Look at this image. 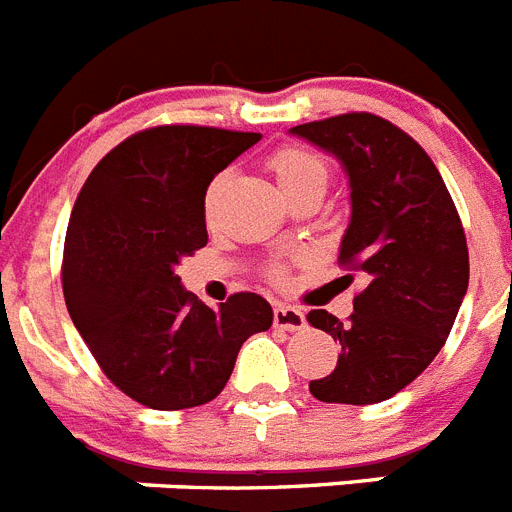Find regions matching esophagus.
<instances>
[{"label":"esophagus","instance_id":"34e87169","mask_svg":"<svg viewBox=\"0 0 512 512\" xmlns=\"http://www.w3.org/2000/svg\"><path fill=\"white\" fill-rule=\"evenodd\" d=\"M273 322L275 327H281V330H301L306 324L304 311L296 309V306H288V304H275L273 309Z\"/></svg>","mask_w":512,"mask_h":512}]
</instances>
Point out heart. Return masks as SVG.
Segmentation results:
<instances>
[{"instance_id":"1","label":"heart","mask_w":512,"mask_h":512,"mask_svg":"<svg viewBox=\"0 0 512 512\" xmlns=\"http://www.w3.org/2000/svg\"><path fill=\"white\" fill-rule=\"evenodd\" d=\"M270 170H273L275 180L281 182V188L286 190V195H293L296 190L306 188L311 182H324L327 185V177H330V167L319 157L317 151L304 149V146H283L270 157ZM221 185H224V175H219L211 182V188L206 193V211L211 213L213 201L219 195ZM268 275L273 281H283L286 278V268L283 265H270Z\"/></svg>"}]
</instances>
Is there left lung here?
Here are the masks:
<instances>
[{
	"label": "left lung",
	"mask_w": 512,
	"mask_h": 512,
	"mask_svg": "<svg viewBox=\"0 0 512 512\" xmlns=\"http://www.w3.org/2000/svg\"><path fill=\"white\" fill-rule=\"evenodd\" d=\"M291 131L348 172L353 213L337 262L368 281L348 324L324 309L306 314L342 348L309 391L319 402H384L433 363L456 322L469 286L459 211L428 151L381 115L342 113Z\"/></svg>",
	"instance_id": "obj_1"
}]
</instances>
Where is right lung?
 <instances>
[{"label":"right lung","mask_w":512,"mask_h":512,"mask_svg":"<svg viewBox=\"0 0 512 512\" xmlns=\"http://www.w3.org/2000/svg\"><path fill=\"white\" fill-rule=\"evenodd\" d=\"M260 133L154 126L110 149L71 211L61 286L97 366L133 402L188 410L221 394L242 342L270 330L250 291L219 309L180 286V257L206 247V190Z\"/></svg>","instance_id":"obj_1"}]
</instances>
